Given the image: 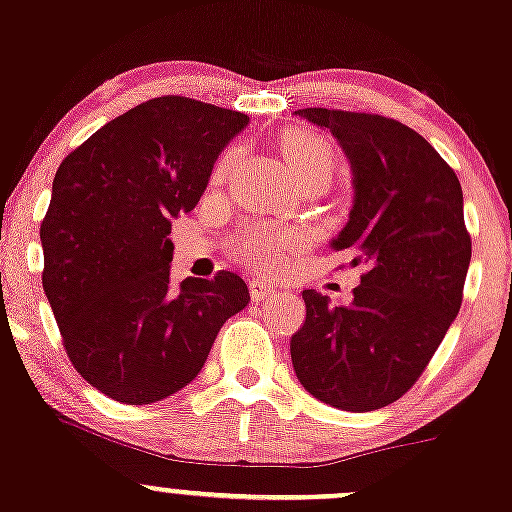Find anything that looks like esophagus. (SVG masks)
<instances>
[{
  "mask_svg": "<svg viewBox=\"0 0 512 512\" xmlns=\"http://www.w3.org/2000/svg\"><path fill=\"white\" fill-rule=\"evenodd\" d=\"M250 294H252V301H270L277 297V292H274L270 284L260 282V279L250 284Z\"/></svg>",
  "mask_w": 512,
  "mask_h": 512,
  "instance_id": "34e87169",
  "label": "esophagus"
}]
</instances>
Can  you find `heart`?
Instances as JSON below:
<instances>
[{"instance_id": "obj_1", "label": "heart", "mask_w": 512, "mask_h": 512, "mask_svg": "<svg viewBox=\"0 0 512 512\" xmlns=\"http://www.w3.org/2000/svg\"><path fill=\"white\" fill-rule=\"evenodd\" d=\"M235 149L225 152L215 164L213 184H220L223 176L228 174L230 164L235 161ZM279 154H282L284 164H287L289 174L294 181L306 179L314 174H333L336 166V149L321 134L309 132V129H287L279 137ZM304 245V233L294 225H270L262 223L255 228L245 230L240 238V252L255 270L260 272H279L287 262L289 252L299 250Z\"/></svg>"}]
</instances>
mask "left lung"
Here are the masks:
<instances>
[{
    "mask_svg": "<svg viewBox=\"0 0 512 512\" xmlns=\"http://www.w3.org/2000/svg\"><path fill=\"white\" fill-rule=\"evenodd\" d=\"M294 115L331 134L351 164L353 206L331 250L365 267L346 306L301 292L294 373L326 405L380 410L417 383L461 309L471 262L464 193L437 149L402 122L326 107Z\"/></svg>",
    "mask_w": 512,
    "mask_h": 512,
    "instance_id": "left-lung-1",
    "label": "left lung"
}]
</instances>
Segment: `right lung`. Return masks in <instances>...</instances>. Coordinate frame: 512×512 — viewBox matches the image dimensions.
I'll return each instance as SVG.
<instances>
[{
  "mask_svg": "<svg viewBox=\"0 0 512 512\" xmlns=\"http://www.w3.org/2000/svg\"><path fill=\"white\" fill-rule=\"evenodd\" d=\"M247 122L166 95L110 120L58 166L41 223L43 292L68 358L102 395L149 405L179 392L250 304L233 272L169 277L171 220L196 208Z\"/></svg>",
  "mask_w": 512,
  "mask_h": 512,
  "instance_id": "add662e5",
  "label": "right lung"
}]
</instances>
